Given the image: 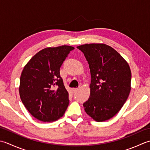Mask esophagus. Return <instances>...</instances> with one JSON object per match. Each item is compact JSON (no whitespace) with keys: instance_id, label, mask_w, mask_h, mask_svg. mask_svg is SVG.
Segmentation results:
<instances>
[{"instance_id":"34e87169","label":"esophagus","mask_w":150,"mask_h":150,"mask_svg":"<svg viewBox=\"0 0 150 150\" xmlns=\"http://www.w3.org/2000/svg\"><path fill=\"white\" fill-rule=\"evenodd\" d=\"M78 91V88H72V91L74 93H76Z\"/></svg>"}]
</instances>
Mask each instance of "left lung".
<instances>
[{
    "mask_svg": "<svg viewBox=\"0 0 150 150\" xmlns=\"http://www.w3.org/2000/svg\"><path fill=\"white\" fill-rule=\"evenodd\" d=\"M89 65V98L83 105L93 120L103 122L117 114L131 91V72L127 62L114 48L103 43L77 47Z\"/></svg>",
    "mask_w": 150,
    "mask_h": 150,
    "instance_id": "left-lung-1",
    "label": "left lung"
}]
</instances>
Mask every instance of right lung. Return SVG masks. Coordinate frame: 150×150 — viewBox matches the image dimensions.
Here are the masks:
<instances>
[{
	"mask_svg": "<svg viewBox=\"0 0 150 150\" xmlns=\"http://www.w3.org/2000/svg\"><path fill=\"white\" fill-rule=\"evenodd\" d=\"M74 48L62 45L48 47L34 55L24 66L20 78L19 94L33 117L53 122L62 117L69 105V93L59 69Z\"/></svg>",
	"mask_w": 150,
	"mask_h": 150,
	"instance_id": "right-lung-1",
	"label": "right lung"
}]
</instances>
